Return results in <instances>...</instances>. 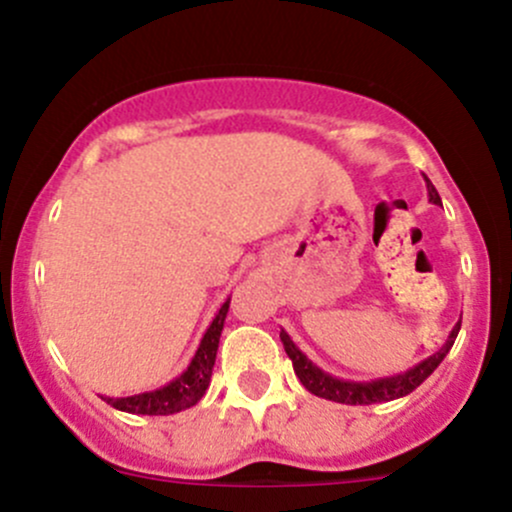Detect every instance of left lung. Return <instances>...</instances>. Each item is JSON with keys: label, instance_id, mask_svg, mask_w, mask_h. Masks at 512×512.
I'll return each mask as SVG.
<instances>
[{"label": "left lung", "instance_id": "left-lung-1", "mask_svg": "<svg viewBox=\"0 0 512 512\" xmlns=\"http://www.w3.org/2000/svg\"><path fill=\"white\" fill-rule=\"evenodd\" d=\"M424 181H427L429 201H432L434 206H441L437 188L432 186V181H429L427 176H424ZM459 328H461V319L456 321L454 328H451L444 346H441L437 353L429 355V358H424L422 363L414 365V368L405 370V373L387 375V378L368 380V383L343 380V378H336V375L326 373V370H321L314 360L306 358V353L299 351V346L289 338V333L284 331V328L279 331V338H282L284 343V351H287L289 358H292L294 373H297L301 385H304L311 395L326 397V400H333V402H343V405H378V402L397 400V397H405L410 395L412 390H417V387L439 368V363L446 358V353L451 351L456 336H459Z\"/></svg>", "mask_w": 512, "mask_h": 512}]
</instances>
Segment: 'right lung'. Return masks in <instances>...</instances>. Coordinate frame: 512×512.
Returning a JSON list of instances; mask_svg holds the SVG:
<instances>
[{
	"label": "right lung",
	"mask_w": 512,
	"mask_h": 512,
	"mask_svg": "<svg viewBox=\"0 0 512 512\" xmlns=\"http://www.w3.org/2000/svg\"><path fill=\"white\" fill-rule=\"evenodd\" d=\"M228 309H230V297L223 301V306L218 309V314H215L211 326H208L206 333H203L196 355H193L188 368L179 375V378H174L171 383L157 387V390H147L129 397L100 395L102 400H105L110 407H115V410L129 412V414H176L196 405V402L206 395L208 385H211L215 353H218L220 333H223Z\"/></svg>",
	"instance_id": "obj_1"
}]
</instances>
